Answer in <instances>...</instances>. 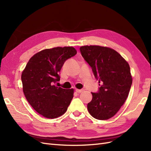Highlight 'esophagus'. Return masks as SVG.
I'll return each mask as SVG.
<instances>
[{"instance_id": "obj_1", "label": "esophagus", "mask_w": 151, "mask_h": 151, "mask_svg": "<svg viewBox=\"0 0 151 151\" xmlns=\"http://www.w3.org/2000/svg\"><path fill=\"white\" fill-rule=\"evenodd\" d=\"M83 89H76V92L77 93H83Z\"/></svg>"}]
</instances>
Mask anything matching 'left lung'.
Returning a JSON list of instances; mask_svg holds the SVG:
<instances>
[{
  "label": "left lung",
  "instance_id": "8db88e82",
  "mask_svg": "<svg viewBox=\"0 0 151 151\" xmlns=\"http://www.w3.org/2000/svg\"><path fill=\"white\" fill-rule=\"evenodd\" d=\"M80 51L96 79L101 83L98 93H91L93 98L88 104V111L96 119L108 120L119 111L129 95L132 84L129 64L109 47L86 45L81 47Z\"/></svg>",
  "mask_w": 151,
  "mask_h": 151
}]
</instances>
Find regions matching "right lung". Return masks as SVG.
<instances>
[{"label":"right lung","instance_id":"right-lung-1","mask_svg":"<svg viewBox=\"0 0 151 151\" xmlns=\"http://www.w3.org/2000/svg\"><path fill=\"white\" fill-rule=\"evenodd\" d=\"M77 53L72 47L45 49L35 54L21 74L22 91L35 110L47 118L64 114L74 97V89H65L55 83L66 60Z\"/></svg>","mask_w":151,"mask_h":151}]
</instances>
